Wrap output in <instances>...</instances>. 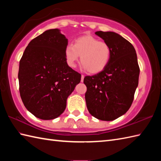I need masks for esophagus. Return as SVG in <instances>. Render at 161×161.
Instances as JSON below:
<instances>
[{
	"instance_id": "34e87169",
	"label": "esophagus",
	"mask_w": 161,
	"mask_h": 161,
	"mask_svg": "<svg viewBox=\"0 0 161 161\" xmlns=\"http://www.w3.org/2000/svg\"><path fill=\"white\" fill-rule=\"evenodd\" d=\"M84 75H81V82H83V81H84Z\"/></svg>"
}]
</instances>
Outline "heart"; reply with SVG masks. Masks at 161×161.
Here are the masks:
<instances>
[{"label": "heart", "mask_w": 161, "mask_h": 161, "mask_svg": "<svg viewBox=\"0 0 161 161\" xmlns=\"http://www.w3.org/2000/svg\"><path fill=\"white\" fill-rule=\"evenodd\" d=\"M65 57L68 66L75 68L80 57L83 68L91 74L98 73L107 66L111 57V49L107 43L100 42L91 35L80 36L74 44L68 43L65 47Z\"/></svg>", "instance_id": "heart-1"}]
</instances>
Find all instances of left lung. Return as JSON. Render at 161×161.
I'll return each mask as SVG.
<instances>
[{"label": "left lung", "instance_id": "1", "mask_svg": "<svg viewBox=\"0 0 161 161\" xmlns=\"http://www.w3.org/2000/svg\"><path fill=\"white\" fill-rule=\"evenodd\" d=\"M95 35L108 44L111 57L100 73L84 77L85 99L92 115L111 121L124 115L131 106L140 68L134 47L127 40L113 32L97 31Z\"/></svg>", "mask_w": 161, "mask_h": 161}]
</instances>
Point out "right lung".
Here are the masks:
<instances>
[{
  "label": "right lung",
  "instance_id": "obj_1",
  "mask_svg": "<svg viewBox=\"0 0 161 161\" xmlns=\"http://www.w3.org/2000/svg\"><path fill=\"white\" fill-rule=\"evenodd\" d=\"M68 39L59 30H46L26 47L19 62V92L25 108L36 118L52 119L64 111L81 74L68 66Z\"/></svg>",
  "mask_w": 161,
  "mask_h": 161
}]
</instances>
